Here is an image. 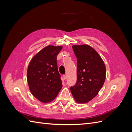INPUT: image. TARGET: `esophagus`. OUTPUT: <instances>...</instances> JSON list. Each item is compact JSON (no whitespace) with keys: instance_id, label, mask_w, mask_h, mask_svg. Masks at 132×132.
<instances>
[{"instance_id":"34e87169","label":"esophagus","mask_w":132,"mask_h":132,"mask_svg":"<svg viewBox=\"0 0 132 132\" xmlns=\"http://www.w3.org/2000/svg\"><path fill=\"white\" fill-rule=\"evenodd\" d=\"M66 79H67L66 75H63V79H64V80H65Z\"/></svg>"}]
</instances>
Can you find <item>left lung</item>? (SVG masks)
<instances>
[{
  "instance_id": "left-lung-1",
  "label": "left lung",
  "mask_w": 132,
  "mask_h": 132,
  "mask_svg": "<svg viewBox=\"0 0 132 132\" xmlns=\"http://www.w3.org/2000/svg\"><path fill=\"white\" fill-rule=\"evenodd\" d=\"M72 48L77 58V82L70 91L76 102L85 103L102 88L106 79V67L100 55L89 45H73Z\"/></svg>"
}]
</instances>
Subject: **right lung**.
Wrapping results in <instances>:
<instances>
[{
	"label": "right lung",
	"mask_w": 132,
	"mask_h": 132,
	"mask_svg": "<svg viewBox=\"0 0 132 132\" xmlns=\"http://www.w3.org/2000/svg\"><path fill=\"white\" fill-rule=\"evenodd\" d=\"M63 46L49 45L35 54L28 66L27 80L31 94L38 101L48 103L62 88L57 56Z\"/></svg>",
	"instance_id": "add662e5"
}]
</instances>
